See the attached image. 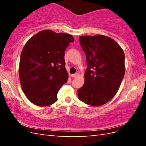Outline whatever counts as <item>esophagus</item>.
<instances>
[{
	"mask_svg": "<svg viewBox=\"0 0 146 146\" xmlns=\"http://www.w3.org/2000/svg\"><path fill=\"white\" fill-rule=\"evenodd\" d=\"M78 75H79L78 73H76L75 74H73V75H72V76H72L73 78H76Z\"/></svg>",
	"mask_w": 146,
	"mask_h": 146,
	"instance_id": "34e87169",
	"label": "esophagus"
}]
</instances>
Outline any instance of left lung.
Segmentation results:
<instances>
[{
  "instance_id": "obj_1",
  "label": "left lung",
  "mask_w": 146,
  "mask_h": 146,
  "mask_svg": "<svg viewBox=\"0 0 146 146\" xmlns=\"http://www.w3.org/2000/svg\"><path fill=\"white\" fill-rule=\"evenodd\" d=\"M87 66L85 81L77 91L82 102L92 106L108 102L117 93L125 74V55L121 47L101 35L79 36Z\"/></svg>"
}]
</instances>
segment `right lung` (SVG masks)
<instances>
[{
  "label": "right lung",
  "mask_w": 146,
  "mask_h": 146,
  "mask_svg": "<svg viewBox=\"0 0 146 146\" xmlns=\"http://www.w3.org/2000/svg\"><path fill=\"white\" fill-rule=\"evenodd\" d=\"M73 41L70 34L47 29L35 35L25 44L20 59V82L35 105L48 106L57 101L58 91L68 78L65 50Z\"/></svg>",
  "instance_id": "add662e5"
}]
</instances>
